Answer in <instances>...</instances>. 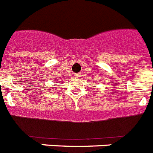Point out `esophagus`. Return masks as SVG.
Segmentation results:
<instances>
[{
	"instance_id": "obj_1",
	"label": "esophagus",
	"mask_w": 153,
	"mask_h": 153,
	"mask_svg": "<svg viewBox=\"0 0 153 153\" xmlns=\"http://www.w3.org/2000/svg\"><path fill=\"white\" fill-rule=\"evenodd\" d=\"M74 76H75V78H77V79H79V78L81 77V74H80V73H76V74H74Z\"/></svg>"
}]
</instances>
